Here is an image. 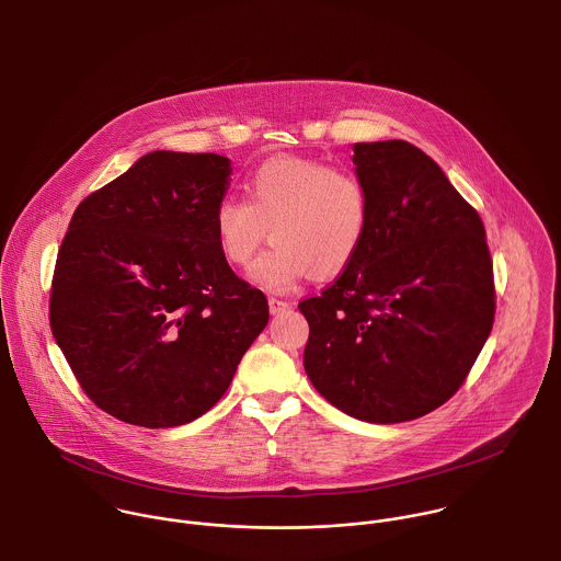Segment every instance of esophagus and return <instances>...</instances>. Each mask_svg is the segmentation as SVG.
I'll return each instance as SVG.
<instances>
[{"instance_id": "esophagus-1", "label": "esophagus", "mask_w": 561, "mask_h": 561, "mask_svg": "<svg viewBox=\"0 0 561 561\" xmlns=\"http://www.w3.org/2000/svg\"><path fill=\"white\" fill-rule=\"evenodd\" d=\"M268 308H271V312H273V314H277V312H282V310L290 308V304H288V301H284V299H279V297H268Z\"/></svg>"}]
</instances>
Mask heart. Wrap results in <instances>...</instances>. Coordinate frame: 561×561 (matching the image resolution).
Returning a JSON list of instances; mask_svg holds the SVG:
<instances>
[{"label": "heart", "instance_id": "1", "mask_svg": "<svg viewBox=\"0 0 561 561\" xmlns=\"http://www.w3.org/2000/svg\"><path fill=\"white\" fill-rule=\"evenodd\" d=\"M249 201L225 196L214 209V233L231 266H247L264 244L251 277L271 290H288L310 271L341 273L360 251L369 229V192L347 165L321 159H271L247 183Z\"/></svg>", "mask_w": 561, "mask_h": 561}]
</instances>
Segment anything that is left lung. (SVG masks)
I'll return each mask as SVG.
<instances>
[{"label": "left lung", "instance_id": "left-lung-1", "mask_svg": "<svg viewBox=\"0 0 561 561\" xmlns=\"http://www.w3.org/2000/svg\"><path fill=\"white\" fill-rule=\"evenodd\" d=\"M369 192L356 257L317 297L304 367L343 413L371 424L417 420L466 382L496 314L494 264L479 211L417 146H354Z\"/></svg>", "mask_w": 561, "mask_h": 561}]
</instances>
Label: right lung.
Listing matches in <instances>:
<instances>
[{
    "mask_svg": "<svg viewBox=\"0 0 561 561\" xmlns=\"http://www.w3.org/2000/svg\"><path fill=\"white\" fill-rule=\"evenodd\" d=\"M229 174L214 152L154 150L69 220L49 328L80 389L119 422L172 428L201 417L268 323L264 293L216 242Z\"/></svg>",
    "mask_w": 561,
    "mask_h": 561,
    "instance_id": "obj_1",
    "label": "right lung"
}]
</instances>
